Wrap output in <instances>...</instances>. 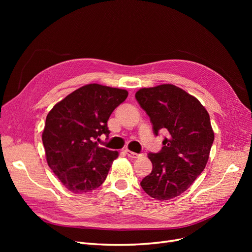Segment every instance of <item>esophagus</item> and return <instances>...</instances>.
<instances>
[{
	"label": "esophagus",
	"mask_w": 252,
	"mask_h": 252,
	"mask_svg": "<svg viewBox=\"0 0 252 252\" xmlns=\"http://www.w3.org/2000/svg\"><path fill=\"white\" fill-rule=\"evenodd\" d=\"M125 152L126 153V155H127L128 157H131V158H139V157L141 156V154L135 153V152L130 151V150H128V149H126V150H125Z\"/></svg>",
	"instance_id": "esophagus-1"
}]
</instances>
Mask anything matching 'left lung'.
<instances>
[{
	"mask_svg": "<svg viewBox=\"0 0 252 252\" xmlns=\"http://www.w3.org/2000/svg\"><path fill=\"white\" fill-rule=\"evenodd\" d=\"M136 99L146 111L158 136L165 131L163 147L149 153L153 168L141 187L157 200H169L186 191L206 166L215 134L209 114L195 97L170 84L143 88Z\"/></svg>",
	"mask_w": 252,
	"mask_h": 252,
	"instance_id": "1",
	"label": "left lung"
}]
</instances>
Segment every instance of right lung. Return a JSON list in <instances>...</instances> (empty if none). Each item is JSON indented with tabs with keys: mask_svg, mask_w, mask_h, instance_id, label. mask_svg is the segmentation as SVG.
Segmentation results:
<instances>
[{
	"mask_svg": "<svg viewBox=\"0 0 252 252\" xmlns=\"http://www.w3.org/2000/svg\"><path fill=\"white\" fill-rule=\"evenodd\" d=\"M127 95L126 90L90 84L48 113L42 135L47 162L70 192H91L107 177L118 152L99 147L97 140L108 137V119Z\"/></svg>",
	"mask_w": 252,
	"mask_h": 252,
	"instance_id": "obj_1",
	"label": "right lung"
}]
</instances>
